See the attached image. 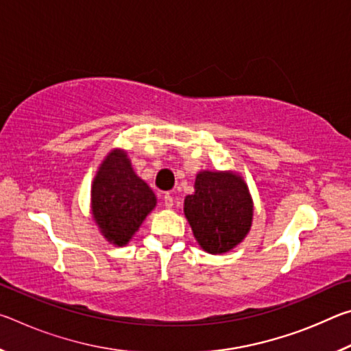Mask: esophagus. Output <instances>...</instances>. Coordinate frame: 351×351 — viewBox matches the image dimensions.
<instances>
[{
    "instance_id": "obj_1",
    "label": "esophagus",
    "mask_w": 351,
    "mask_h": 351,
    "mask_svg": "<svg viewBox=\"0 0 351 351\" xmlns=\"http://www.w3.org/2000/svg\"><path fill=\"white\" fill-rule=\"evenodd\" d=\"M164 206L170 209V207H173V197H171L170 193H165L164 195Z\"/></svg>"
}]
</instances>
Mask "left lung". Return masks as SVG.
<instances>
[{"label": "left lung", "instance_id": "left-lung-1", "mask_svg": "<svg viewBox=\"0 0 351 351\" xmlns=\"http://www.w3.org/2000/svg\"><path fill=\"white\" fill-rule=\"evenodd\" d=\"M184 213L199 246L209 254H223L249 232L252 201L240 176L201 171L195 181V193L184 199Z\"/></svg>", "mask_w": 351, "mask_h": 351}]
</instances>
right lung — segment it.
Here are the masks:
<instances>
[{
    "mask_svg": "<svg viewBox=\"0 0 351 351\" xmlns=\"http://www.w3.org/2000/svg\"><path fill=\"white\" fill-rule=\"evenodd\" d=\"M91 197L94 219L105 239L117 246L127 245L156 206L153 190L136 176L121 150L110 153L100 165Z\"/></svg>",
    "mask_w": 351,
    "mask_h": 351,
    "instance_id": "1",
    "label": "right lung"
}]
</instances>
